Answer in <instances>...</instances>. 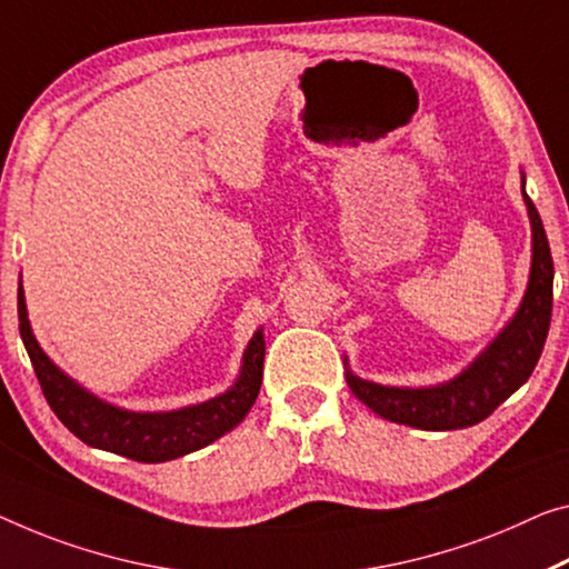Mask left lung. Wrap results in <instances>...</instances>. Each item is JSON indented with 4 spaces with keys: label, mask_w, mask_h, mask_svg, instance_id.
<instances>
[{
    "label": "left lung",
    "mask_w": 569,
    "mask_h": 569,
    "mask_svg": "<svg viewBox=\"0 0 569 569\" xmlns=\"http://www.w3.org/2000/svg\"><path fill=\"white\" fill-rule=\"evenodd\" d=\"M521 196L531 221V272L517 315L466 371L437 387H381L346 371L348 387L371 412L417 430H462L493 415L535 371L552 320L555 264L539 211L527 190Z\"/></svg>",
    "instance_id": "8db88e82"
}]
</instances>
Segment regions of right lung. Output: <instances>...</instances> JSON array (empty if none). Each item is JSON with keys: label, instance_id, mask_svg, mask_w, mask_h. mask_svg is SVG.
<instances>
[{"label": "right lung", "instance_id": "add662e5", "mask_svg": "<svg viewBox=\"0 0 569 569\" xmlns=\"http://www.w3.org/2000/svg\"><path fill=\"white\" fill-rule=\"evenodd\" d=\"M20 336L56 417L78 440L139 462H164L196 452L231 432L257 401L264 371V336L257 330L243 351L241 373L226 395L172 412H129L93 397L50 361L32 336L22 284L17 287Z\"/></svg>", "mask_w": 569, "mask_h": 569}]
</instances>
